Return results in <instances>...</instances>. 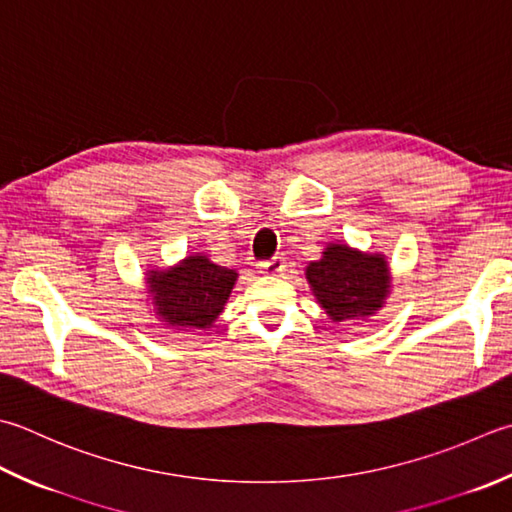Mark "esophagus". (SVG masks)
Returning a JSON list of instances; mask_svg holds the SVG:
<instances>
[{"instance_id":"obj_1","label":"esophagus","mask_w":512,"mask_h":512,"mask_svg":"<svg viewBox=\"0 0 512 512\" xmlns=\"http://www.w3.org/2000/svg\"><path fill=\"white\" fill-rule=\"evenodd\" d=\"M257 268H259V273H264V275H277L286 268V259L284 257H273V259H268V262L257 264Z\"/></svg>"}]
</instances>
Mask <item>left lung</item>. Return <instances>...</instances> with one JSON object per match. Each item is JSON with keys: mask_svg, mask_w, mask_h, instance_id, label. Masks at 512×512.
<instances>
[{"mask_svg": "<svg viewBox=\"0 0 512 512\" xmlns=\"http://www.w3.org/2000/svg\"><path fill=\"white\" fill-rule=\"evenodd\" d=\"M306 279L333 322L373 315L388 295V268L382 255H362L330 244L324 257L306 268Z\"/></svg>", "mask_w": 512, "mask_h": 512, "instance_id": "8db88e82", "label": "left lung"}]
</instances>
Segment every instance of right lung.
I'll use <instances>...</instances> for the list:
<instances>
[{
	"label": "right lung",
	"instance_id": "1",
	"mask_svg": "<svg viewBox=\"0 0 512 512\" xmlns=\"http://www.w3.org/2000/svg\"><path fill=\"white\" fill-rule=\"evenodd\" d=\"M148 279L159 317L166 326L184 330L213 326L235 286L237 273L208 262L204 255H190L164 273L153 270Z\"/></svg>",
	"mask_w": 512,
	"mask_h": 512
}]
</instances>
